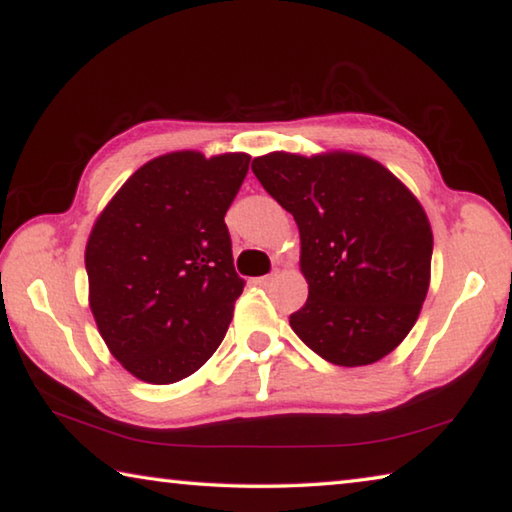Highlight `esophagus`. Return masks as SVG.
Segmentation results:
<instances>
[{"mask_svg":"<svg viewBox=\"0 0 512 512\" xmlns=\"http://www.w3.org/2000/svg\"><path fill=\"white\" fill-rule=\"evenodd\" d=\"M271 282H273V275H262V277H255V280H253L255 287H268Z\"/></svg>","mask_w":512,"mask_h":512,"instance_id":"obj_1","label":"esophagus"}]
</instances>
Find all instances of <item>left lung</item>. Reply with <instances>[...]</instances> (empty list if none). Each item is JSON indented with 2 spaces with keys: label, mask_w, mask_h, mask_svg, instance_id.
Returning a JSON list of instances; mask_svg holds the SVG:
<instances>
[{
  "label": "left lung",
  "mask_w": 512,
  "mask_h": 512,
  "mask_svg": "<svg viewBox=\"0 0 512 512\" xmlns=\"http://www.w3.org/2000/svg\"><path fill=\"white\" fill-rule=\"evenodd\" d=\"M259 183L300 230V341L334 366L384 359L411 332L429 291L433 235L418 198L359 153L275 151L253 160Z\"/></svg>",
  "instance_id": "8db88e82"
}]
</instances>
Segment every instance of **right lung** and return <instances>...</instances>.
<instances>
[{"mask_svg":"<svg viewBox=\"0 0 512 512\" xmlns=\"http://www.w3.org/2000/svg\"><path fill=\"white\" fill-rule=\"evenodd\" d=\"M250 155H160L94 221L85 268L90 309L121 366L146 384L192 375L219 348L244 291L223 216Z\"/></svg>","mask_w":512,"mask_h":512,"instance_id":"add662e5","label":"right lung"}]
</instances>
